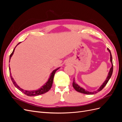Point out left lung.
Wrapping results in <instances>:
<instances>
[{
  "mask_svg": "<svg viewBox=\"0 0 122 122\" xmlns=\"http://www.w3.org/2000/svg\"><path fill=\"white\" fill-rule=\"evenodd\" d=\"M107 50L109 51V52L110 53V61L112 63V67H111V68L110 69V70H109V71L107 77V78H106V80L104 81V82L103 83V84L100 86V87L97 91H94V92H88V91H87L86 90H85L84 88H83L81 87H80L79 86V85H78V84H77L75 82L74 78L73 82V86L74 88V89L76 91L79 92V93L85 94H87V95H93V94H96V93H98V92H99L100 91H101L103 89V88L104 87V86H106V84L107 83L109 80L110 78V77H111V76L112 75V72H113V64H112V55L111 52H110V50L108 48H107Z\"/></svg>",
  "mask_w": 122,
  "mask_h": 122,
  "instance_id": "8db88e82",
  "label": "left lung"
}]
</instances>
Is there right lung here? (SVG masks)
<instances>
[{
	"instance_id": "obj_1",
	"label": "right lung",
	"mask_w": 122,
	"mask_h": 122,
	"mask_svg": "<svg viewBox=\"0 0 122 122\" xmlns=\"http://www.w3.org/2000/svg\"><path fill=\"white\" fill-rule=\"evenodd\" d=\"M21 42L18 43L17 45H16V46L15 47V48L14 49L12 53H11V54L10 55L9 62L10 61V60L11 57H12V55L14 54V51H15V48H16V47H17V45H19V44ZM60 68H57L56 69L54 70L52 72V73L50 74V77H49V78L48 80L47 81L45 84H44L42 86H41V87L39 89H38L37 90H34V91H26V90H24L22 89V88H20L19 86H18V85H17V84L16 83V82L15 81L14 78L12 77V76L11 75L10 71V74L11 80H12L13 84H14V86H15V87H16L18 90H20L21 92H22V93H23L24 94L28 96H39V95H40L45 94V93H46V92H48L50 90V88H51V86H52V83H53V78H54V76L55 73V72H56V71H57V70L58 69H60ZM9 70H10V65H9Z\"/></svg>"
}]
</instances>
